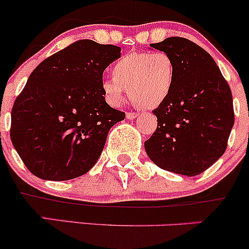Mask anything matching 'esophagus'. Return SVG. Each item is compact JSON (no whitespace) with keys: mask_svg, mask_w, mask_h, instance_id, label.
<instances>
[{"mask_svg":"<svg viewBox=\"0 0 249 249\" xmlns=\"http://www.w3.org/2000/svg\"><path fill=\"white\" fill-rule=\"evenodd\" d=\"M137 113H132V112H129L126 113V119H135V118L137 117Z\"/></svg>","mask_w":249,"mask_h":249,"instance_id":"obj_1","label":"esophagus"}]
</instances>
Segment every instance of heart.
Returning <instances> with one entry per match:
<instances>
[{
  "label": "heart",
  "mask_w": 249,
  "mask_h": 249,
  "mask_svg": "<svg viewBox=\"0 0 249 249\" xmlns=\"http://www.w3.org/2000/svg\"><path fill=\"white\" fill-rule=\"evenodd\" d=\"M112 74L102 80V91L109 105L119 106L129 90L137 106L155 108L171 94L176 67L164 52L134 53L120 57L113 65Z\"/></svg>",
  "instance_id": "b5f03b06"
}]
</instances>
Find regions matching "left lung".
Returning a JSON list of instances; mask_svg holds the SVG:
<instances>
[{"label": "left lung", "instance_id": "obj_1", "mask_svg": "<svg viewBox=\"0 0 249 249\" xmlns=\"http://www.w3.org/2000/svg\"><path fill=\"white\" fill-rule=\"evenodd\" d=\"M172 57L171 94L153 110L158 127L144 142L155 165L178 175L197 176L223 154L233 126L232 95L213 57L194 42L170 37L150 44Z\"/></svg>", "mask_w": 249, "mask_h": 249}]
</instances>
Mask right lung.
<instances>
[{
	"mask_svg": "<svg viewBox=\"0 0 249 249\" xmlns=\"http://www.w3.org/2000/svg\"><path fill=\"white\" fill-rule=\"evenodd\" d=\"M120 50L80 39L30 74L12 109L11 140L36 177L73 179L96 164L110 127L125 118L102 91L104 71Z\"/></svg>",
	"mask_w": 249,
	"mask_h": 249,
	"instance_id": "1",
	"label": "right lung"
}]
</instances>
